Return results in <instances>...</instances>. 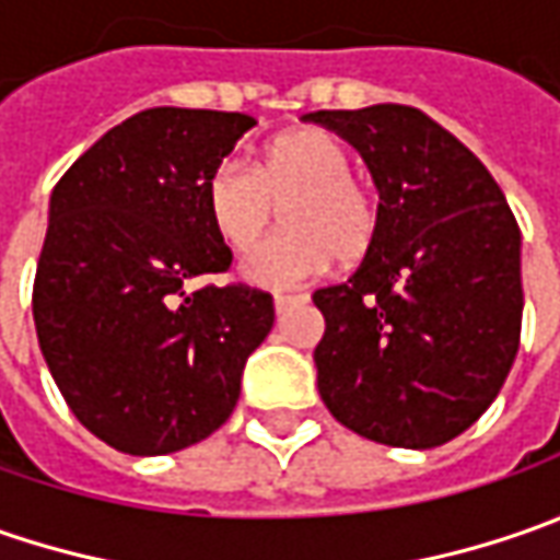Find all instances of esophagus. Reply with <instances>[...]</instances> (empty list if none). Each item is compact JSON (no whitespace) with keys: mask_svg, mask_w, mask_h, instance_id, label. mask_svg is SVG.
I'll list each match as a JSON object with an SVG mask.
<instances>
[{"mask_svg":"<svg viewBox=\"0 0 560 560\" xmlns=\"http://www.w3.org/2000/svg\"><path fill=\"white\" fill-rule=\"evenodd\" d=\"M308 295H283V292H277L273 295V308H277V314H283V312H290L292 305H302Z\"/></svg>","mask_w":560,"mask_h":560,"instance_id":"34e87169","label":"esophagus"}]
</instances>
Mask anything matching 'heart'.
I'll list each match as a JSON object with an SVG mask.
<instances>
[{
  "label": "heart",
  "instance_id": "obj_1",
  "mask_svg": "<svg viewBox=\"0 0 560 560\" xmlns=\"http://www.w3.org/2000/svg\"><path fill=\"white\" fill-rule=\"evenodd\" d=\"M205 218L218 243L243 255L265 236L273 205H283V233L268 240L246 265L255 287H299L339 261H355L374 246L380 205L352 177V155L320 127H295L268 140L252 171L218 164L202 189Z\"/></svg>",
  "mask_w": 560,
  "mask_h": 560
}]
</instances>
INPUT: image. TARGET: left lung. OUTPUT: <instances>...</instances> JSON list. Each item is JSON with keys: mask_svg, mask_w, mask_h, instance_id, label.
I'll list each match as a JSON object with an SVG mask.
<instances>
[{"mask_svg": "<svg viewBox=\"0 0 560 560\" xmlns=\"http://www.w3.org/2000/svg\"><path fill=\"white\" fill-rule=\"evenodd\" d=\"M361 152L380 230L361 268L312 295L317 389L342 427L398 448L455 440L521 346V230L483 162L411 105L308 112Z\"/></svg>", "mask_w": 560, "mask_h": 560, "instance_id": "obj_1", "label": "left lung"}]
</instances>
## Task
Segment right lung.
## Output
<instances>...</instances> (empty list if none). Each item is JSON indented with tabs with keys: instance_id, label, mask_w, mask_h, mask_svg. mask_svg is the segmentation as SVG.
Listing matches in <instances>:
<instances>
[{
	"instance_id": "obj_1",
	"label": "right lung",
	"mask_w": 560,
	"mask_h": 560,
	"mask_svg": "<svg viewBox=\"0 0 560 560\" xmlns=\"http://www.w3.org/2000/svg\"><path fill=\"white\" fill-rule=\"evenodd\" d=\"M255 127L240 112L145 108L55 184L33 324L74 418L124 455L211 436L273 327V299L202 287L230 268L205 218L208 174Z\"/></svg>"
}]
</instances>
